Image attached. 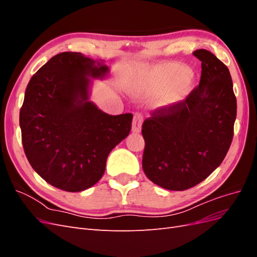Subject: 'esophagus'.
Returning <instances> with one entry per match:
<instances>
[{"label":"esophagus","instance_id":"1","mask_svg":"<svg viewBox=\"0 0 257 257\" xmlns=\"http://www.w3.org/2000/svg\"><path fill=\"white\" fill-rule=\"evenodd\" d=\"M142 124H143V115L139 113H135L133 124H132V132L133 133H139L142 131Z\"/></svg>","mask_w":257,"mask_h":257}]
</instances>
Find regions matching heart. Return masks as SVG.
Wrapping results in <instances>:
<instances>
[{
	"mask_svg": "<svg viewBox=\"0 0 257 257\" xmlns=\"http://www.w3.org/2000/svg\"><path fill=\"white\" fill-rule=\"evenodd\" d=\"M192 69L179 63L152 65L139 73L130 84V91L139 99H159L161 108H173L191 94Z\"/></svg>",
	"mask_w": 257,
	"mask_h": 257,
	"instance_id": "b5f03b06",
	"label": "heart"
}]
</instances>
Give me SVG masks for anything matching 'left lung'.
<instances>
[{
  "instance_id": "left-lung-1",
  "label": "left lung",
  "mask_w": 257,
  "mask_h": 257,
  "mask_svg": "<svg viewBox=\"0 0 257 257\" xmlns=\"http://www.w3.org/2000/svg\"><path fill=\"white\" fill-rule=\"evenodd\" d=\"M198 87L183 103L155 111L143 124V169L157 185L184 191L220 166L234 136L237 100L228 68L205 49Z\"/></svg>"
}]
</instances>
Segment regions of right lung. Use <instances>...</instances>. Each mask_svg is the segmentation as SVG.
I'll list each match as a JSON object with an SVG mask.
<instances>
[{
	"mask_svg": "<svg viewBox=\"0 0 257 257\" xmlns=\"http://www.w3.org/2000/svg\"><path fill=\"white\" fill-rule=\"evenodd\" d=\"M109 72L104 60L61 52L28 83L19 115L23 149L35 172L60 190L94 185L108 154L130 134L133 114H108L90 100L92 80Z\"/></svg>",
	"mask_w": 257,
	"mask_h": 257,
	"instance_id": "obj_1",
	"label": "right lung"
}]
</instances>
